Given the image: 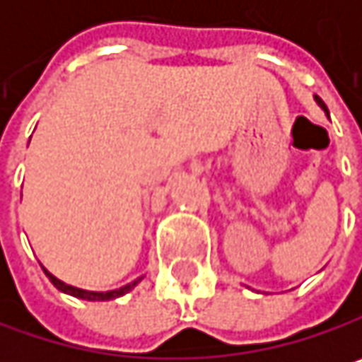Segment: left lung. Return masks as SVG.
I'll return each instance as SVG.
<instances>
[{
  "mask_svg": "<svg viewBox=\"0 0 362 362\" xmlns=\"http://www.w3.org/2000/svg\"><path fill=\"white\" fill-rule=\"evenodd\" d=\"M317 100H319V105H321V107H323V109L327 110V107H325V105H323V100H321V98H319V96H317Z\"/></svg>",
  "mask_w": 362,
  "mask_h": 362,
  "instance_id": "obj_1",
  "label": "left lung"
}]
</instances>
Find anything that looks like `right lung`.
Returning a JSON list of instances; mask_svg holds the SVG:
<instances>
[{
    "mask_svg": "<svg viewBox=\"0 0 362 362\" xmlns=\"http://www.w3.org/2000/svg\"><path fill=\"white\" fill-rule=\"evenodd\" d=\"M43 272L49 276V281L54 283V287H58L60 291H64V293H71V296H75V298H81V300H92V302H105V300H115V298H119V296H123V293H127L129 289H134L136 287V283L140 281V279H136V281H132V283H127V285H123V287H119V289H115V291H86V289H77V287H73V285H66V283H62L60 279H56L54 274H49L45 268H43Z\"/></svg>",
    "mask_w": 362,
    "mask_h": 362,
    "instance_id": "right-lung-1",
    "label": "right lung"
}]
</instances>
